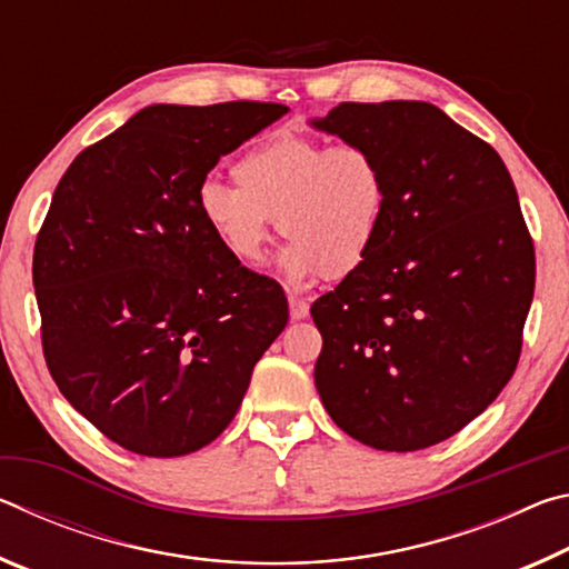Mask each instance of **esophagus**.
Listing matches in <instances>:
<instances>
[{
	"mask_svg": "<svg viewBox=\"0 0 569 569\" xmlns=\"http://www.w3.org/2000/svg\"><path fill=\"white\" fill-rule=\"evenodd\" d=\"M288 311H291L293 321H301L308 316V301H303V298H298V296H291L288 298Z\"/></svg>",
	"mask_w": 569,
	"mask_h": 569,
	"instance_id": "esophagus-1",
	"label": "esophagus"
}]
</instances>
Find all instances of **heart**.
<instances>
[{
    "mask_svg": "<svg viewBox=\"0 0 569 569\" xmlns=\"http://www.w3.org/2000/svg\"><path fill=\"white\" fill-rule=\"evenodd\" d=\"M233 178L236 186L206 180L198 213L238 261H261L276 218L291 238L281 253V271L291 281L349 276L377 246L389 176L379 152L363 142L329 146L278 132L236 160Z\"/></svg>",
    "mask_w": 569,
    "mask_h": 569,
    "instance_id": "1",
    "label": "heart"
}]
</instances>
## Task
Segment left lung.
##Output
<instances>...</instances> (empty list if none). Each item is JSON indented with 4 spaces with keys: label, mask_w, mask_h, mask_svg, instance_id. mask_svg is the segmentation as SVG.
I'll return each instance as SVG.
<instances>
[{
    "label": "left lung",
    "mask_w": 569,
    "mask_h": 569,
    "mask_svg": "<svg viewBox=\"0 0 569 569\" xmlns=\"http://www.w3.org/2000/svg\"><path fill=\"white\" fill-rule=\"evenodd\" d=\"M308 124L373 148L389 176L371 256L311 306L316 389L366 447L439 445L517 369L535 248L515 182L492 146L421 100L341 102Z\"/></svg>",
    "instance_id": "obj_1"
}]
</instances>
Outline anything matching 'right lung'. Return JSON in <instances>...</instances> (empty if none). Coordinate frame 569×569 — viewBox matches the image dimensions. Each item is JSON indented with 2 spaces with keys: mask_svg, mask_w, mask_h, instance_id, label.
I'll use <instances>...</instances> for the list:
<instances>
[{
  "mask_svg": "<svg viewBox=\"0 0 569 569\" xmlns=\"http://www.w3.org/2000/svg\"><path fill=\"white\" fill-rule=\"evenodd\" d=\"M286 104H150L72 160L37 236L42 349L62 397L114 445L182 457L223 435L288 323L283 288L198 213L218 160Z\"/></svg>",
  "mask_w": 569,
  "mask_h": 569,
  "instance_id": "1",
  "label": "right lung"
}]
</instances>
